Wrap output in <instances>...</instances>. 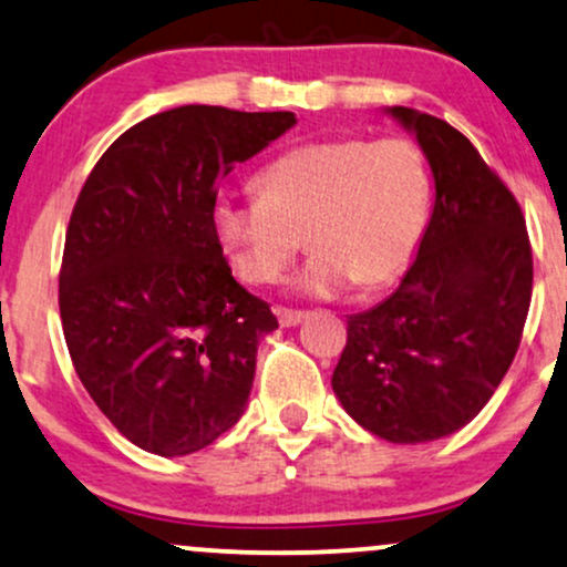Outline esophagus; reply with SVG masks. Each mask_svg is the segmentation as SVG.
Masks as SVG:
<instances>
[{"instance_id":"34e87169","label":"esophagus","mask_w":567,"mask_h":567,"mask_svg":"<svg viewBox=\"0 0 567 567\" xmlns=\"http://www.w3.org/2000/svg\"><path fill=\"white\" fill-rule=\"evenodd\" d=\"M275 313H277L279 324H282V327H296V324H301L303 319H306V313H303V311H296V309H282V306H277Z\"/></svg>"}]
</instances>
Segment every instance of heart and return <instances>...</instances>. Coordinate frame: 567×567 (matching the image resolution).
I'll return each mask as SVG.
<instances>
[{
    "mask_svg": "<svg viewBox=\"0 0 567 567\" xmlns=\"http://www.w3.org/2000/svg\"><path fill=\"white\" fill-rule=\"evenodd\" d=\"M261 195L221 197L216 235L254 285L282 277L303 235L313 250L296 285L332 298L391 282L412 261L431 210V172L420 147L388 140L313 142L258 174Z\"/></svg>",
    "mask_w": 567,
    "mask_h": 567,
    "instance_id": "obj_1",
    "label": "heart"
}]
</instances>
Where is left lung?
<instances>
[{"instance_id": "obj_1", "label": "left lung", "mask_w": 567, "mask_h": 567, "mask_svg": "<svg viewBox=\"0 0 567 567\" xmlns=\"http://www.w3.org/2000/svg\"><path fill=\"white\" fill-rule=\"evenodd\" d=\"M385 113L431 163L433 214L399 288L349 317L332 391L364 431L427 443L465 427L507 374L534 258L520 206L465 134L414 107Z\"/></svg>"}]
</instances>
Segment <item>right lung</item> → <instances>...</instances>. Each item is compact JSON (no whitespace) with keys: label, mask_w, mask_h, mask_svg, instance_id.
Listing matches in <instances>:
<instances>
[{"label":"right lung","mask_w":567,"mask_h":567,"mask_svg":"<svg viewBox=\"0 0 567 567\" xmlns=\"http://www.w3.org/2000/svg\"><path fill=\"white\" fill-rule=\"evenodd\" d=\"M296 113L184 105L105 150L81 187L60 269V319L79 380L121 435L184 456L248 406L269 303L231 277L216 187Z\"/></svg>","instance_id":"add662e5"}]
</instances>
